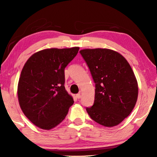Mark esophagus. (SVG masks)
<instances>
[{
    "mask_svg": "<svg viewBox=\"0 0 157 157\" xmlns=\"http://www.w3.org/2000/svg\"><path fill=\"white\" fill-rule=\"evenodd\" d=\"M76 98H78V99H79V98H81V94H76Z\"/></svg>",
    "mask_w": 157,
    "mask_h": 157,
    "instance_id": "esophagus-1",
    "label": "esophagus"
}]
</instances>
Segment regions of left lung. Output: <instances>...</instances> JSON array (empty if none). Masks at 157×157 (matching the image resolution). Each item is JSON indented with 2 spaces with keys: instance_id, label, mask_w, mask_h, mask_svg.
Instances as JSON below:
<instances>
[{
  "instance_id": "left-lung-1",
  "label": "left lung",
  "mask_w": 157,
  "mask_h": 157,
  "mask_svg": "<svg viewBox=\"0 0 157 157\" xmlns=\"http://www.w3.org/2000/svg\"><path fill=\"white\" fill-rule=\"evenodd\" d=\"M79 52L95 86L94 103L86 108L87 113L101 125H118L137 101L139 88L131 66L123 55L110 49H84Z\"/></svg>"
}]
</instances>
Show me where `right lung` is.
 I'll return each instance as SVG.
<instances>
[{
	"instance_id": "1",
	"label": "right lung",
	"mask_w": 157,
	"mask_h": 157,
	"mask_svg": "<svg viewBox=\"0 0 157 157\" xmlns=\"http://www.w3.org/2000/svg\"><path fill=\"white\" fill-rule=\"evenodd\" d=\"M79 49L41 50L23 66L18 84V102L25 116L39 128L48 130L58 125L74 103L65 89L64 69Z\"/></svg>"
}]
</instances>
